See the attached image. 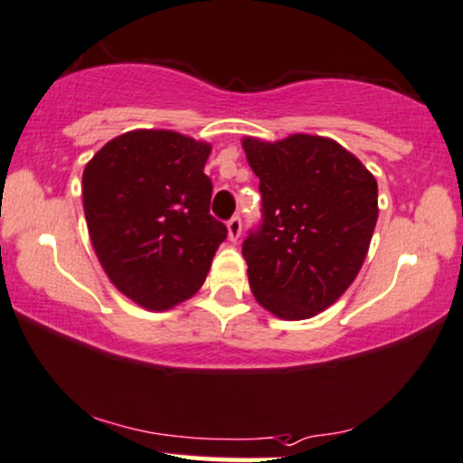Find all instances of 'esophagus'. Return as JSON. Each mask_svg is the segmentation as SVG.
Listing matches in <instances>:
<instances>
[{
	"label": "esophagus",
	"instance_id": "34e87169",
	"mask_svg": "<svg viewBox=\"0 0 463 463\" xmlns=\"http://www.w3.org/2000/svg\"><path fill=\"white\" fill-rule=\"evenodd\" d=\"M226 228H228V239H231V241H237V239L241 237V217H237V215L231 217Z\"/></svg>",
	"mask_w": 463,
	"mask_h": 463
}]
</instances>
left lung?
Wrapping results in <instances>:
<instances>
[{"label":"left lung","mask_w":463,"mask_h":463,"mask_svg":"<svg viewBox=\"0 0 463 463\" xmlns=\"http://www.w3.org/2000/svg\"><path fill=\"white\" fill-rule=\"evenodd\" d=\"M260 181L263 224L243 241L256 302L299 321L336 302L358 276L377 222V181L330 137H243Z\"/></svg>","instance_id":"1"}]
</instances>
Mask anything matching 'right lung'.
Here are the masks:
<instances>
[{
    "label": "right lung",
    "instance_id": "1",
    "mask_svg": "<svg viewBox=\"0 0 463 463\" xmlns=\"http://www.w3.org/2000/svg\"><path fill=\"white\" fill-rule=\"evenodd\" d=\"M211 144L168 129L109 140L86 164L83 213L111 285L146 310H170L203 287L226 226L209 213Z\"/></svg>",
    "mask_w": 463,
    "mask_h": 463
}]
</instances>
